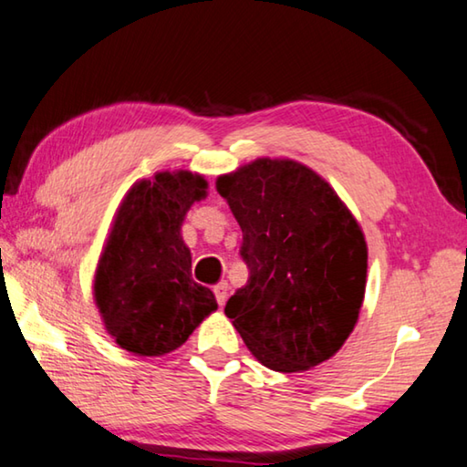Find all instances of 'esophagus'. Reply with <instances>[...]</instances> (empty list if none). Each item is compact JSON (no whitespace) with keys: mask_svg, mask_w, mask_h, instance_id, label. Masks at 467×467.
Masks as SVG:
<instances>
[{"mask_svg":"<svg viewBox=\"0 0 467 467\" xmlns=\"http://www.w3.org/2000/svg\"><path fill=\"white\" fill-rule=\"evenodd\" d=\"M227 291H229V287H227V283H225V281H221L219 285H215V289H213V293H215V299H217L219 307H223V306H225V301H227Z\"/></svg>","mask_w":467,"mask_h":467,"instance_id":"obj_1","label":"esophagus"}]
</instances>
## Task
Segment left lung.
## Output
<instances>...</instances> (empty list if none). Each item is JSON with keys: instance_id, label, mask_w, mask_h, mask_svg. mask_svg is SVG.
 <instances>
[{"instance_id": "obj_1", "label": "left lung", "mask_w": 467, "mask_h": 467, "mask_svg": "<svg viewBox=\"0 0 467 467\" xmlns=\"http://www.w3.org/2000/svg\"><path fill=\"white\" fill-rule=\"evenodd\" d=\"M242 227L248 283L225 314L260 363L296 373L345 345L365 296L367 244L330 184L291 160L217 180Z\"/></svg>"}]
</instances>
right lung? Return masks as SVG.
Listing matches in <instances>:
<instances>
[{
    "label": "right lung",
    "instance_id": "right-lung-1",
    "mask_svg": "<svg viewBox=\"0 0 467 467\" xmlns=\"http://www.w3.org/2000/svg\"><path fill=\"white\" fill-rule=\"evenodd\" d=\"M207 182L191 171H161L130 188L96 271L94 297L119 347L160 357L184 345L215 296L192 281L180 225Z\"/></svg>",
    "mask_w": 467,
    "mask_h": 467
}]
</instances>
